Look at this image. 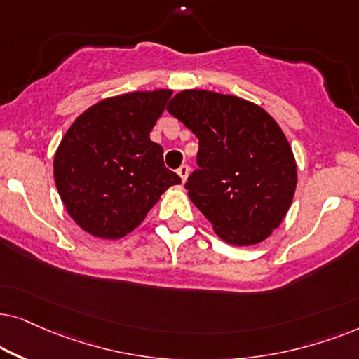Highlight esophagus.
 Wrapping results in <instances>:
<instances>
[{"label":"esophagus","mask_w":359,"mask_h":359,"mask_svg":"<svg viewBox=\"0 0 359 359\" xmlns=\"http://www.w3.org/2000/svg\"><path fill=\"white\" fill-rule=\"evenodd\" d=\"M177 174H179L180 179H182V182L185 184V182H187V177H189V167L187 165H180L179 170H177Z\"/></svg>","instance_id":"1"}]
</instances>
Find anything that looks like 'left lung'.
<instances>
[{
	"label": "left lung",
	"instance_id": "obj_1",
	"mask_svg": "<svg viewBox=\"0 0 359 359\" xmlns=\"http://www.w3.org/2000/svg\"><path fill=\"white\" fill-rule=\"evenodd\" d=\"M167 111L198 140L200 170L189 198L224 243L252 246L283 223L297 187V162L284 131L259 104L210 90H182Z\"/></svg>",
	"mask_w": 359,
	"mask_h": 359
}]
</instances>
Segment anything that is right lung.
I'll return each instance as SVG.
<instances>
[{"label": "right lung", "mask_w": 359, "mask_h": 359, "mask_svg": "<svg viewBox=\"0 0 359 359\" xmlns=\"http://www.w3.org/2000/svg\"><path fill=\"white\" fill-rule=\"evenodd\" d=\"M172 90L104 98L80 114L54 156V180L67 213L83 231L119 240L136 229L161 195L182 180L164 165L149 133Z\"/></svg>", "instance_id": "1"}]
</instances>
